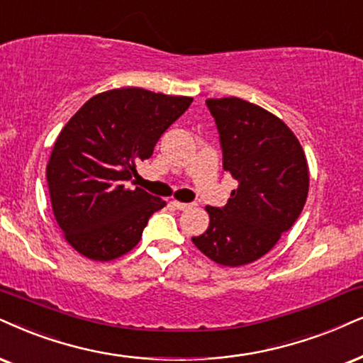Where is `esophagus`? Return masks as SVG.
Instances as JSON below:
<instances>
[{"label":"esophagus","mask_w":363,"mask_h":363,"mask_svg":"<svg viewBox=\"0 0 363 363\" xmlns=\"http://www.w3.org/2000/svg\"><path fill=\"white\" fill-rule=\"evenodd\" d=\"M172 206L179 211H186V209H191L194 203H181V201H172Z\"/></svg>","instance_id":"obj_1"}]
</instances>
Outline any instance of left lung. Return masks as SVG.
Returning <instances> with one entry per match:
<instances>
[{
    "instance_id": "left-lung-1",
    "label": "left lung",
    "mask_w": 363,
    "mask_h": 363,
    "mask_svg": "<svg viewBox=\"0 0 363 363\" xmlns=\"http://www.w3.org/2000/svg\"><path fill=\"white\" fill-rule=\"evenodd\" d=\"M223 150V169L238 181L228 204L208 206L209 226L192 238L223 266L259 259L300 216L308 196V164L286 123L242 99L206 100Z\"/></svg>"
}]
</instances>
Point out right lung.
Here are the masks:
<instances>
[{
  "mask_svg": "<svg viewBox=\"0 0 363 363\" xmlns=\"http://www.w3.org/2000/svg\"><path fill=\"white\" fill-rule=\"evenodd\" d=\"M191 102L135 86L116 89L91 97L63 127L47 181L55 219L80 255L110 261L140 241L149 218L166 203L140 187L128 189L127 182Z\"/></svg>",
  "mask_w": 363,
  "mask_h": 363,
  "instance_id": "1",
  "label": "right lung"
}]
</instances>
